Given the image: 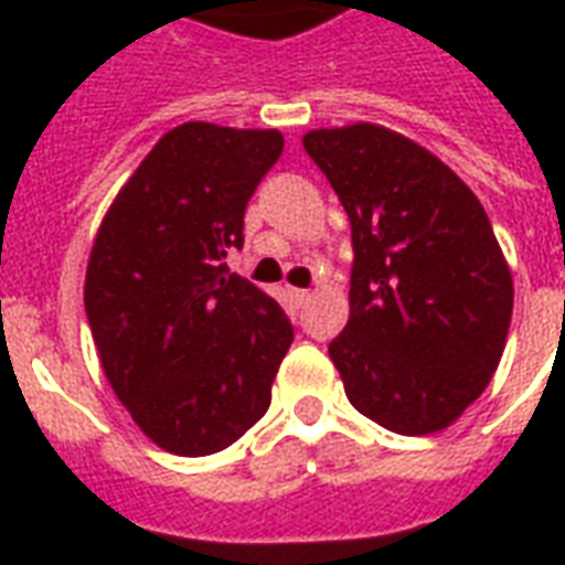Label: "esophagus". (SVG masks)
<instances>
[{
  "instance_id": "1",
  "label": "esophagus",
  "mask_w": 565,
  "mask_h": 565,
  "mask_svg": "<svg viewBox=\"0 0 565 565\" xmlns=\"http://www.w3.org/2000/svg\"><path fill=\"white\" fill-rule=\"evenodd\" d=\"M287 296H290V302H294V306H306L308 299H311V290H299V287H290V290H287Z\"/></svg>"
}]
</instances>
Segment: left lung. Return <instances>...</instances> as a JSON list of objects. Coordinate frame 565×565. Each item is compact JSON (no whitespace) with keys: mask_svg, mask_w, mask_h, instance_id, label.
Segmentation results:
<instances>
[{"mask_svg":"<svg viewBox=\"0 0 565 565\" xmlns=\"http://www.w3.org/2000/svg\"><path fill=\"white\" fill-rule=\"evenodd\" d=\"M302 145L351 221V315L330 342L344 393L391 433H438L505 351L514 284L487 211L436 153L379 124Z\"/></svg>","mask_w":565,"mask_h":565,"instance_id":"left-lung-1","label":"left lung"}]
</instances>
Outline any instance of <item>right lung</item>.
<instances>
[{
	"label": "right lung",
	"instance_id": "right-lung-1",
	"mask_svg": "<svg viewBox=\"0 0 565 565\" xmlns=\"http://www.w3.org/2000/svg\"><path fill=\"white\" fill-rule=\"evenodd\" d=\"M281 150L278 129H169L93 238L84 308L105 379L141 433L178 457L245 436L294 342L281 306L223 263Z\"/></svg>",
	"mask_w": 565,
	"mask_h": 565
}]
</instances>
